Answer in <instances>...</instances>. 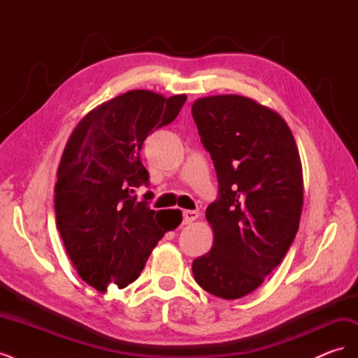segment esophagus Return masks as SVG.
<instances>
[{
	"label": "esophagus",
	"instance_id": "esophagus-1",
	"mask_svg": "<svg viewBox=\"0 0 358 358\" xmlns=\"http://www.w3.org/2000/svg\"><path fill=\"white\" fill-rule=\"evenodd\" d=\"M199 218L197 210H183V224H191Z\"/></svg>",
	"mask_w": 358,
	"mask_h": 358
}]
</instances>
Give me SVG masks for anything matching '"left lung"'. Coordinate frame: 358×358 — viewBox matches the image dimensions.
Wrapping results in <instances>:
<instances>
[{
	"mask_svg": "<svg viewBox=\"0 0 358 358\" xmlns=\"http://www.w3.org/2000/svg\"><path fill=\"white\" fill-rule=\"evenodd\" d=\"M192 117L218 178V199L206 209L213 245L194 259L192 275L216 297L241 299L294 242L303 206L299 150L282 117L242 95L200 99Z\"/></svg>",
	"mask_w": 358,
	"mask_h": 358,
	"instance_id": "left-lung-1",
	"label": "left lung"
}]
</instances>
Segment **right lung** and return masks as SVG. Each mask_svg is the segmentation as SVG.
<instances>
[{
    "label": "right lung",
    "mask_w": 358,
    "mask_h": 358,
    "mask_svg": "<svg viewBox=\"0 0 358 358\" xmlns=\"http://www.w3.org/2000/svg\"><path fill=\"white\" fill-rule=\"evenodd\" d=\"M187 95L170 99L128 91L103 103L74 128L55 185L57 225L79 276L95 289L134 282L166 231L182 222L179 209L152 210L149 173L140 150L149 134L176 119Z\"/></svg>",
    "instance_id": "1"
}]
</instances>
